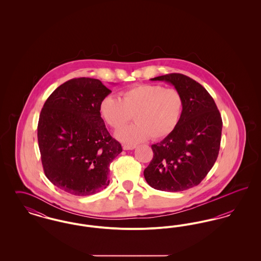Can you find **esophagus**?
Masks as SVG:
<instances>
[{
	"label": "esophagus",
	"instance_id": "obj_1",
	"mask_svg": "<svg viewBox=\"0 0 261 261\" xmlns=\"http://www.w3.org/2000/svg\"><path fill=\"white\" fill-rule=\"evenodd\" d=\"M122 148L124 150H131V149H134L136 147L135 146H131V145H123Z\"/></svg>",
	"mask_w": 261,
	"mask_h": 261
}]
</instances>
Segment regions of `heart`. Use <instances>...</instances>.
<instances>
[{
    "label": "heart",
    "instance_id": "1",
    "mask_svg": "<svg viewBox=\"0 0 261 261\" xmlns=\"http://www.w3.org/2000/svg\"><path fill=\"white\" fill-rule=\"evenodd\" d=\"M184 101L179 91L156 84H143L120 93V99L107 96L99 102L102 120L114 130L122 128L134 115L135 124L125 127L115 136L126 144H138L151 137L170 135L179 123Z\"/></svg>",
    "mask_w": 261,
    "mask_h": 261
}]
</instances>
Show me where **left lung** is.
Here are the masks:
<instances>
[{
  "instance_id": "1",
  "label": "left lung",
  "mask_w": 261,
  "mask_h": 261,
  "mask_svg": "<svg viewBox=\"0 0 261 261\" xmlns=\"http://www.w3.org/2000/svg\"><path fill=\"white\" fill-rule=\"evenodd\" d=\"M171 84L182 95L184 107L173 132L153 144V158L144 170L149 186L181 192L197 186L217 160L222 118L214 99L197 81L180 73L150 79Z\"/></svg>"
}]
</instances>
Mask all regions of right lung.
<instances>
[{
    "label": "right lung",
    "mask_w": 261,
    "mask_h": 261,
    "mask_svg": "<svg viewBox=\"0 0 261 261\" xmlns=\"http://www.w3.org/2000/svg\"><path fill=\"white\" fill-rule=\"evenodd\" d=\"M111 93L98 79L75 78L44 103L37 129L42 164L65 193L90 196L110 184V164L122 151L99 114L100 100Z\"/></svg>",
    "instance_id": "1"
}]
</instances>
